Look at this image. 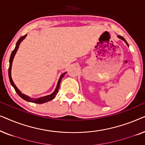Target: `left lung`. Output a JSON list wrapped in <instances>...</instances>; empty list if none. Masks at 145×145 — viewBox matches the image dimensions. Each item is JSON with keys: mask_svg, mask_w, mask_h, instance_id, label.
<instances>
[{"mask_svg": "<svg viewBox=\"0 0 145 145\" xmlns=\"http://www.w3.org/2000/svg\"><path fill=\"white\" fill-rule=\"evenodd\" d=\"M118 37H119V38H120V39H122V40H123L124 41H125V42L126 43V44L127 45V46H129V45H128V43H127V41H126V40H125V39L124 38H123V37L122 36H121V35H118Z\"/></svg>", "mask_w": 145, "mask_h": 145, "instance_id": "8db88e82", "label": "left lung"}]
</instances>
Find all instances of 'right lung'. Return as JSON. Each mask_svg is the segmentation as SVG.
I'll return each mask as SVG.
<instances>
[{"label":"right lung","mask_w":145,"mask_h":145,"mask_svg":"<svg viewBox=\"0 0 145 145\" xmlns=\"http://www.w3.org/2000/svg\"><path fill=\"white\" fill-rule=\"evenodd\" d=\"M26 35H27V34L25 35H24V36L21 37L18 40L17 43H16V45L15 48H14V49L13 51L11 53L10 58V61H9L10 65H9V69H8L9 80H10V84H12V86L14 87V90H15L16 92H17V94H18L19 96H20L22 98L24 99V100H25V101H27V102H30L35 103V104H43V103L49 102V101L52 100L53 98H55V97L56 96V95L57 94V93H58V90H59V86H60V84H61V80H62L63 77L65 76V74H66V72H64V73H63V74L61 75L60 78H59V79L58 82H57L56 88H55V91L51 94L48 95V96H46L41 97V98H37V99H33V98H30V97L26 96V95L22 94V93L20 91L18 90V88H17L16 86V85L14 84V83L12 79V77H11V69H12V61H13L14 57L16 53V52H17L18 49V47H19V45H20V43L22 42V41H23L24 39H25V37H26Z\"/></svg>","instance_id":"right-lung-1"}]
</instances>
